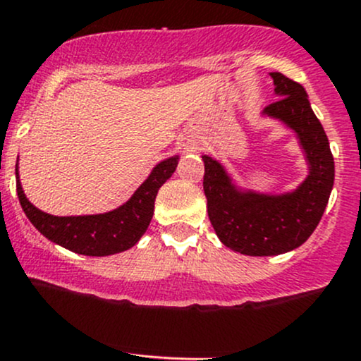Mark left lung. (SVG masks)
<instances>
[{
  "label": "left lung",
  "mask_w": 361,
  "mask_h": 361,
  "mask_svg": "<svg viewBox=\"0 0 361 361\" xmlns=\"http://www.w3.org/2000/svg\"><path fill=\"white\" fill-rule=\"evenodd\" d=\"M271 77L281 99L264 113L296 132L310 166L307 180L284 195L240 192L219 162L202 156L204 193L214 231L228 248L253 257L279 255L303 245L315 231L334 185V157L307 92L279 71H272Z\"/></svg>",
  "instance_id": "obj_1"
}]
</instances>
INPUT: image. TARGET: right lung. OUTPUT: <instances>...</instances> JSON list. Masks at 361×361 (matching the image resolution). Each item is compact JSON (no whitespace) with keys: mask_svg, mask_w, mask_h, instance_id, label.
Listing matches in <instances>:
<instances>
[{"mask_svg":"<svg viewBox=\"0 0 361 361\" xmlns=\"http://www.w3.org/2000/svg\"><path fill=\"white\" fill-rule=\"evenodd\" d=\"M176 166L178 156L159 162L126 204L96 216L58 217L39 211L23 193L18 180V164L15 168L17 193L25 216L47 240L82 255H113L128 250L142 238L152 219L157 190L171 178Z\"/></svg>","mask_w":361,"mask_h":361,"instance_id":"add662e5","label":"right lung"}]
</instances>
